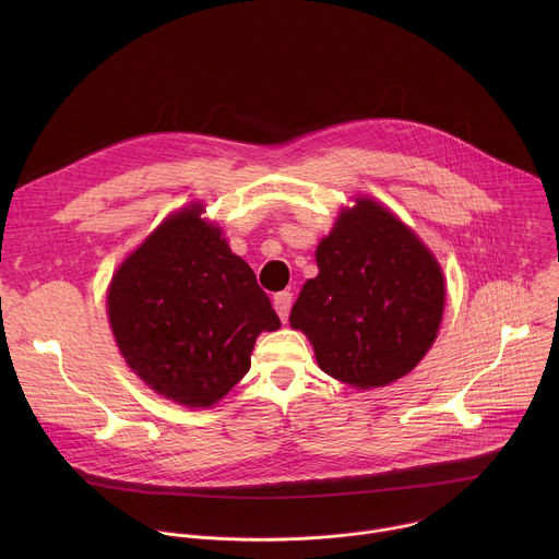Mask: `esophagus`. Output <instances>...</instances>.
<instances>
[{
    "mask_svg": "<svg viewBox=\"0 0 559 559\" xmlns=\"http://www.w3.org/2000/svg\"><path fill=\"white\" fill-rule=\"evenodd\" d=\"M292 292H278L276 296H274V309H276V313L281 316V321L283 323H287V318H289V309H292Z\"/></svg>",
    "mask_w": 559,
    "mask_h": 559,
    "instance_id": "34e87169",
    "label": "esophagus"
}]
</instances>
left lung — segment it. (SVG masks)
I'll return each mask as SVG.
<instances>
[{
	"label": "left lung",
	"mask_w": 559,
	"mask_h": 559,
	"mask_svg": "<svg viewBox=\"0 0 559 559\" xmlns=\"http://www.w3.org/2000/svg\"><path fill=\"white\" fill-rule=\"evenodd\" d=\"M289 323L332 378L384 386L409 373L436 341L444 281L420 238L382 205L358 199L316 250Z\"/></svg>",
	"instance_id": "left-lung-1"
}]
</instances>
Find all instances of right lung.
<instances>
[{"mask_svg":"<svg viewBox=\"0 0 559 559\" xmlns=\"http://www.w3.org/2000/svg\"><path fill=\"white\" fill-rule=\"evenodd\" d=\"M192 205L117 270L108 316L121 356L156 393L212 407L250 371L261 332L281 328L252 267Z\"/></svg>","mask_w":559,"mask_h":559,"instance_id":"obj_1","label":"right lung"}]
</instances>
